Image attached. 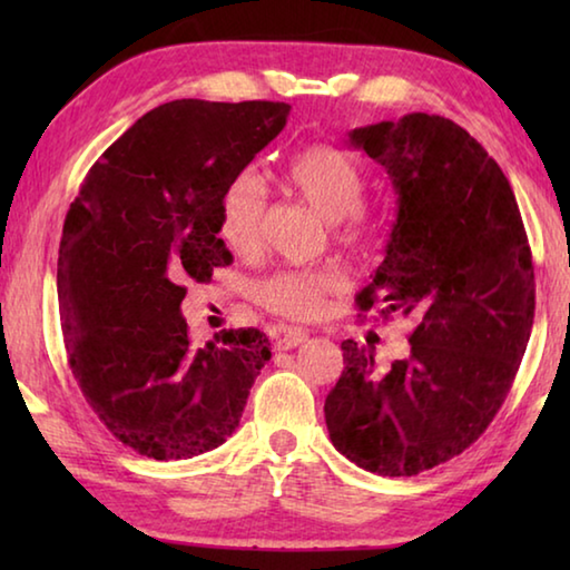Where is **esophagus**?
<instances>
[{
  "instance_id": "1",
  "label": "esophagus",
  "mask_w": 570,
  "mask_h": 570,
  "mask_svg": "<svg viewBox=\"0 0 570 570\" xmlns=\"http://www.w3.org/2000/svg\"><path fill=\"white\" fill-rule=\"evenodd\" d=\"M308 340V334L304 330H296V326H288V330L282 332V336H278V350H294V346L304 344Z\"/></svg>"
}]
</instances>
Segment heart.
<instances>
[{
  "label": "heart",
  "instance_id": "heart-1",
  "mask_svg": "<svg viewBox=\"0 0 570 570\" xmlns=\"http://www.w3.org/2000/svg\"><path fill=\"white\" fill-rule=\"evenodd\" d=\"M284 186L334 224V238L360 250L377 236V220L362 206L364 173L356 163L332 146H312L294 153L282 170ZM264 188L254 173L244 170L228 183L218 206V234L236 254H250L258 244L264 216ZM342 288L334 268H286L256 286V302L286 320H314L326 298Z\"/></svg>",
  "mask_w": 570,
  "mask_h": 570
}]
</instances>
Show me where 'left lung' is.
Returning a JSON list of instances; mask_svg holds the SVG:
<instances>
[{
  "label": "left lung",
  "instance_id": "left-lung-1",
  "mask_svg": "<svg viewBox=\"0 0 570 570\" xmlns=\"http://www.w3.org/2000/svg\"><path fill=\"white\" fill-rule=\"evenodd\" d=\"M350 142L387 170L397 220L362 312L412 316L407 360L374 372L342 342L326 394L334 448L377 475H417L468 450L505 402L533 330L535 276L513 188L488 150L448 118L410 112L354 128Z\"/></svg>",
  "mask_w": 570,
  "mask_h": 570
}]
</instances>
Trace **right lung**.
<instances>
[{"mask_svg": "<svg viewBox=\"0 0 570 570\" xmlns=\"http://www.w3.org/2000/svg\"><path fill=\"white\" fill-rule=\"evenodd\" d=\"M286 102L173 100L102 153L67 210L57 296L70 370L122 445L186 460L224 445L272 360L268 336L193 346L188 282L234 262L218 238L230 180L284 130Z\"/></svg>", "mask_w": 570, "mask_h": 570, "instance_id": "1", "label": "right lung"}]
</instances>
